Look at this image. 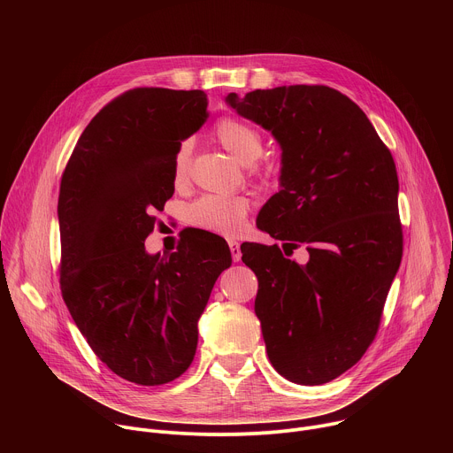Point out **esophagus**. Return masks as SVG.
Returning <instances> with one entry per match:
<instances>
[{
    "label": "esophagus",
    "mask_w": 453,
    "mask_h": 453,
    "mask_svg": "<svg viewBox=\"0 0 453 453\" xmlns=\"http://www.w3.org/2000/svg\"><path fill=\"white\" fill-rule=\"evenodd\" d=\"M229 243V249H231V257L233 262H240L242 260V249H240V243L236 240H227Z\"/></svg>",
    "instance_id": "obj_1"
}]
</instances>
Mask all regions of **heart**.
I'll use <instances>...</instances> for the list:
<instances>
[{"label": "heart", "instance_id": "obj_1", "mask_svg": "<svg viewBox=\"0 0 453 453\" xmlns=\"http://www.w3.org/2000/svg\"><path fill=\"white\" fill-rule=\"evenodd\" d=\"M215 140L242 165H247L252 177L269 180L273 168L260 161L265 150V140L257 128L243 119L226 116L217 121L213 128ZM189 173V145L180 143L172 159V180L175 186H182ZM250 201L243 196H204L191 203L186 210V220L189 226L220 234L234 236L247 222Z\"/></svg>", "mask_w": 453, "mask_h": 453}]
</instances>
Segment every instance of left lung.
Here are the masks:
<instances>
[{"label": "left lung", "instance_id": "obj_1", "mask_svg": "<svg viewBox=\"0 0 453 453\" xmlns=\"http://www.w3.org/2000/svg\"><path fill=\"white\" fill-rule=\"evenodd\" d=\"M238 114L281 145V188L257 227L301 242L299 266L278 245L242 243L257 278L254 311L274 369L299 385L332 381L376 337L403 254L398 173L365 112L328 86H283L227 95Z\"/></svg>", "mask_w": 453, "mask_h": 453}]
</instances>
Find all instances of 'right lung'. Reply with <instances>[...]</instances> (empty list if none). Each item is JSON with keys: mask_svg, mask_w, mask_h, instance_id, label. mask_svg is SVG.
Here are the masks:
<instances>
[{"mask_svg": "<svg viewBox=\"0 0 453 453\" xmlns=\"http://www.w3.org/2000/svg\"><path fill=\"white\" fill-rule=\"evenodd\" d=\"M201 89L136 88L89 121L58 191L60 292L95 355L138 385L179 378L196 357L197 320L231 265L227 243L186 233L147 254L154 211L173 196L172 159L208 118Z\"/></svg>", "mask_w": 453, "mask_h": 453, "instance_id": "right-lung-1", "label": "right lung"}]
</instances>
